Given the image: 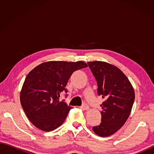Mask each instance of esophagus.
<instances>
[{
	"instance_id": "34e87169",
	"label": "esophagus",
	"mask_w": 154,
	"mask_h": 154,
	"mask_svg": "<svg viewBox=\"0 0 154 154\" xmlns=\"http://www.w3.org/2000/svg\"><path fill=\"white\" fill-rule=\"evenodd\" d=\"M81 109L84 110H89V106H88L87 104H83V106H81Z\"/></svg>"
}]
</instances>
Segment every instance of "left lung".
<instances>
[{
	"instance_id": "obj_1",
	"label": "left lung",
	"mask_w": 154,
	"mask_h": 154,
	"mask_svg": "<svg viewBox=\"0 0 154 154\" xmlns=\"http://www.w3.org/2000/svg\"><path fill=\"white\" fill-rule=\"evenodd\" d=\"M97 82V93L104 101L100 104L101 122L93 126L98 136L107 137L117 132L128 119L135 93L131 83L120 69L104 61L88 62Z\"/></svg>"
}]
</instances>
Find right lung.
Returning <instances> with one entry per match:
<instances>
[{
	"instance_id": "right-lung-1",
	"label": "right lung",
	"mask_w": 154,
	"mask_h": 154,
	"mask_svg": "<svg viewBox=\"0 0 154 154\" xmlns=\"http://www.w3.org/2000/svg\"><path fill=\"white\" fill-rule=\"evenodd\" d=\"M87 67L81 61H51L40 64L28 74L20 91V103L34 126L50 132L63 124L72 107L60 100V94L67 93L65 87L72 73Z\"/></svg>"
}]
</instances>
